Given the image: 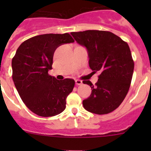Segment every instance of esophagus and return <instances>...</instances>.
<instances>
[{
  "label": "esophagus",
  "mask_w": 151,
  "mask_h": 151,
  "mask_svg": "<svg viewBox=\"0 0 151 151\" xmlns=\"http://www.w3.org/2000/svg\"><path fill=\"white\" fill-rule=\"evenodd\" d=\"M75 83L77 85H80L83 84V82H82L81 80H75Z\"/></svg>",
  "instance_id": "esophagus-1"
}]
</instances>
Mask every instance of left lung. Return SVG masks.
<instances>
[{"label":"left lung","mask_w":151,"mask_h":151,"mask_svg":"<svg viewBox=\"0 0 151 151\" xmlns=\"http://www.w3.org/2000/svg\"><path fill=\"white\" fill-rule=\"evenodd\" d=\"M71 34L87 48L90 68L100 74L95 85L89 80L83 81L92 90L91 96L83 100V106L98 115L112 112L127 95L133 76L134 63L129 45L109 31L88 30Z\"/></svg>","instance_id":"left-lung-1"}]
</instances>
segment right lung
Instances as JSON below:
<instances>
[{
	"mask_svg": "<svg viewBox=\"0 0 151 151\" xmlns=\"http://www.w3.org/2000/svg\"><path fill=\"white\" fill-rule=\"evenodd\" d=\"M69 33L39 35L22 42L12 58V79L19 96L30 111L42 117L61 113L73 91V79L58 80L48 74L53 55L60 45L73 43Z\"/></svg>",
	"mask_w": 151,
	"mask_h": 151,
	"instance_id": "obj_1",
	"label": "right lung"
}]
</instances>
